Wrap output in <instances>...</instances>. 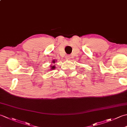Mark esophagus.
Segmentation results:
<instances>
[{
	"label": "esophagus",
	"mask_w": 127,
	"mask_h": 127,
	"mask_svg": "<svg viewBox=\"0 0 127 127\" xmlns=\"http://www.w3.org/2000/svg\"><path fill=\"white\" fill-rule=\"evenodd\" d=\"M71 56H70V55H68V56H66V57H65V58H66V59H68V60H69V59H71Z\"/></svg>",
	"instance_id": "1"
}]
</instances>
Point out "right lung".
I'll return each instance as SVG.
<instances>
[{
  "mask_svg": "<svg viewBox=\"0 0 127 127\" xmlns=\"http://www.w3.org/2000/svg\"><path fill=\"white\" fill-rule=\"evenodd\" d=\"M55 60H53V61H52V63H55ZM50 68H51V69H50V70H51V69H55L56 67H55V65H53V66L51 65V66H50Z\"/></svg>",
  "mask_w": 127,
  "mask_h": 127,
  "instance_id": "add662e5",
  "label": "right lung"
}]
</instances>
